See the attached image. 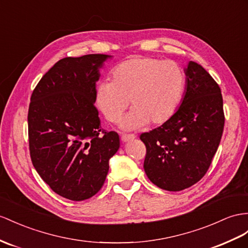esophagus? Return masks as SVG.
Instances as JSON below:
<instances>
[{
    "mask_svg": "<svg viewBox=\"0 0 248 248\" xmlns=\"http://www.w3.org/2000/svg\"><path fill=\"white\" fill-rule=\"evenodd\" d=\"M135 137H136V135H134V134H123L122 135V140L124 142H128L130 140H133V139H134Z\"/></svg>",
    "mask_w": 248,
    "mask_h": 248,
    "instance_id": "1",
    "label": "esophagus"
}]
</instances>
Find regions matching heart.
Instances as JSON below:
<instances>
[{"label":"heart","mask_w":248,"mask_h":248,"mask_svg":"<svg viewBox=\"0 0 248 248\" xmlns=\"http://www.w3.org/2000/svg\"><path fill=\"white\" fill-rule=\"evenodd\" d=\"M186 75L174 61L131 58L113 69L111 82L97 87L96 105L111 123L123 117L130 99L133 109L122 123L125 130L162 124L173 117L181 104Z\"/></svg>","instance_id":"b5f03b06"}]
</instances>
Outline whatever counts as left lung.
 Masks as SVG:
<instances>
[{
    "label": "left lung",
    "mask_w": 248,
    "mask_h": 248,
    "mask_svg": "<svg viewBox=\"0 0 248 248\" xmlns=\"http://www.w3.org/2000/svg\"><path fill=\"white\" fill-rule=\"evenodd\" d=\"M178 110L162 125L140 135L147 148L144 172L155 186L179 192L205 175L224 128L223 99L217 82L190 61Z\"/></svg>",
    "instance_id": "8db88e82"
}]
</instances>
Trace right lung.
Here are the masks:
<instances>
[{
	"label": "right lung",
	"mask_w": 248,
	"mask_h": 248,
	"mask_svg": "<svg viewBox=\"0 0 248 248\" xmlns=\"http://www.w3.org/2000/svg\"><path fill=\"white\" fill-rule=\"evenodd\" d=\"M88 54L59 61L43 76L30 98L31 161L58 195L73 201L91 198L104 186L109 160L119 149L116 132L100 135L94 107L99 69L111 59Z\"/></svg>",
	"instance_id": "1"
}]
</instances>
